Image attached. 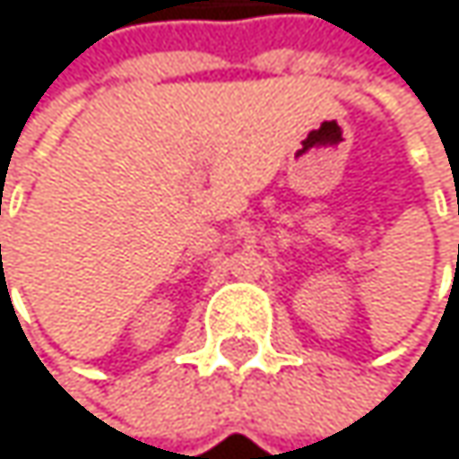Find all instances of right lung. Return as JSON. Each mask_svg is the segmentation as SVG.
Listing matches in <instances>:
<instances>
[{"instance_id": "add662e5", "label": "right lung", "mask_w": 459, "mask_h": 459, "mask_svg": "<svg viewBox=\"0 0 459 459\" xmlns=\"http://www.w3.org/2000/svg\"><path fill=\"white\" fill-rule=\"evenodd\" d=\"M0 248H2V246H0Z\"/></svg>"}]
</instances>
